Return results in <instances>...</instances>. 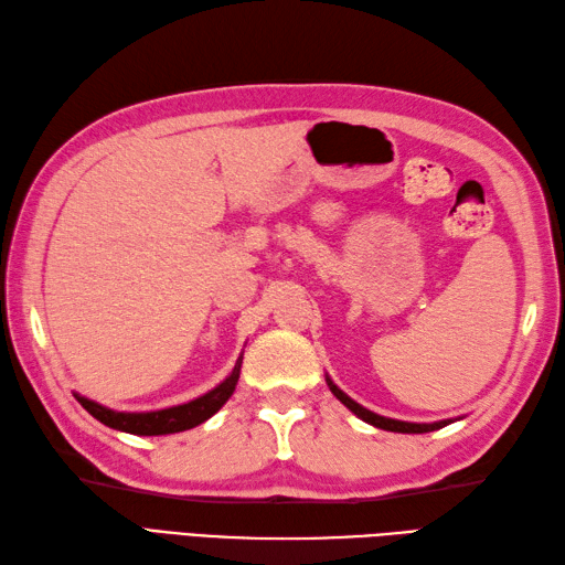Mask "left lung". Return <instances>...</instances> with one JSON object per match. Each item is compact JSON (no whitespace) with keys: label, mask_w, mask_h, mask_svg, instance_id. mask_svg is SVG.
Wrapping results in <instances>:
<instances>
[{"label":"left lung","mask_w":565,"mask_h":565,"mask_svg":"<svg viewBox=\"0 0 565 565\" xmlns=\"http://www.w3.org/2000/svg\"><path fill=\"white\" fill-rule=\"evenodd\" d=\"M327 385H330L332 395H334L339 402H342L349 412H353V414H356L359 418H363L365 424H371V426H375V428L392 430V433H430V430H438V428H443V426L452 424V418H445V422H436V424H412V422H397V418L380 416V414H375V412H371V409H365V406H361L359 402H353L349 395H344V392L339 390V387L332 383L330 375H327Z\"/></svg>","instance_id":"left-lung-1"}]
</instances>
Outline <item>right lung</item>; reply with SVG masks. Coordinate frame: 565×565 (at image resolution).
I'll use <instances>...</instances> for the list:
<instances>
[{
	"instance_id": "obj_1",
	"label": "right lung",
	"mask_w": 565,
	"mask_h": 565,
	"mask_svg": "<svg viewBox=\"0 0 565 565\" xmlns=\"http://www.w3.org/2000/svg\"><path fill=\"white\" fill-rule=\"evenodd\" d=\"M241 365H243V356L235 361L231 375L214 390H209L206 395L196 397L188 404L168 406V409H161V412H115L94 399H86L78 395H76V399L82 402V406L90 416L98 418L100 424L110 426L115 430L132 433V436H168V433L188 430V428L204 424L206 418H212L221 409V406L228 402L235 385H238Z\"/></svg>"
}]
</instances>
